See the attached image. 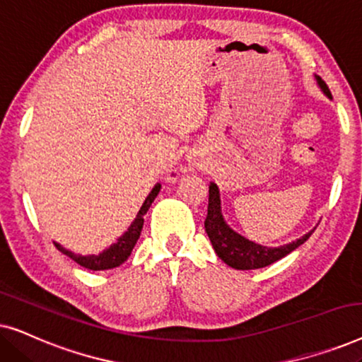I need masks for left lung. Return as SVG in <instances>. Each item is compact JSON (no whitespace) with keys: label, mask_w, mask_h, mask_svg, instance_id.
Masks as SVG:
<instances>
[{"label":"left lung","mask_w":362,"mask_h":362,"mask_svg":"<svg viewBox=\"0 0 362 362\" xmlns=\"http://www.w3.org/2000/svg\"><path fill=\"white\" fill-rule=\"evenodd\" d=\"M318 86L321 87L326 95L331 98V92L328 86H326L323 78L316 77ZM204 229L209 235L211 244L214 247L217 257L227 265L237 270H254L262 269L274 262L284 259L290 252H293L296 247H300L303 242L310 239L313 230L301 237V239L291 242V244L281 245V247H264L255 244V242L247 240L230 229L224 222L221 212V199H219V189L214 182L209 186V204H207V216L204 221Z\"/></svg>","instance_id":"obj_1"}]
</instances>
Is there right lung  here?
I'll use <instances>...</instances> for the list:
<instances>
[{"mask_svg": "<svg viewBox=\"0 0 362 362\" xmlns=\"http://www.w3.org/2000/svg\"><path fill=\"white\" fill-rule=\"evenodd\" d=\"M160 185H156L153 187L150 194L143 202L141 209L138 211V216L136 219L132 222V226L128 227V230L123 234L120 239H118L117 244H113L108 247L107 250H103L102 254L98 255H87V257H82V255H76L72 254V252H69L67 249H64L62 245H59L54 242V245L57 247V250H61L62 254H66L71 257L72 260H76L78 265L86 267L88 270H108V269H115V267L122 265L123 262H125L128 257H130L133 247H135L136 240L140 239V234H141V229H143V216L146 214L148 209H150L151 202L155 201V197L158 196V192H160Z\"/></svg>", "mask_w": 362, "mask_h": 362, "instance_id": "1", "label": "right lung"}]
</instances>
